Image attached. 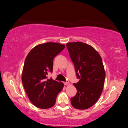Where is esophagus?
Returning a JSON list of instances; mask_svg holds the SVG:
<instances>
[{"label":"esophagus","instance_id":"1","mask_svg":"<svg viewBox=\"0 0 128 128\" xmlns=\"http://www.w3.org/2000/svg\"><path fill=\"white\" fill-rule=\"evenodd\" d=\"M64 84H65V85H68V84H69V82H64Z\"/></svg>","mask_w":128,"mask_h":128}]
</instances>
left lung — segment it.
<instances>
[{"label": "left lung", "instance_id": "left-lung-1", "mask_svg": "<svg viewBox=\"0 0 128 128\" xmlns=\"http://www.w3.org/2000/svg\"><path fill=\"white\" fill-rule=\"evenodd\" d=\"M74 66L78 83H74L78 90L71 98V104L76 109L86 110L93 106L103 90L106 73L102 59L97 50L81 42L66 44Z\"/></svg>", "mask_w": 128, "mask_h": 128}]
</instances>
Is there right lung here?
<instances>
[{
  "label": "right lung",
  "instance_id": "right-lung-1",
  "mask_svg": "<svg viewBox=\"0 0 128 128\" xmlns=\"http://www.w3.org/2000/svg\"><path fill=\"white\" fill-rule=\"evenodd\" d=\"M65 48L64 45L46 42L36 45L26 57L22 73V83L31 102L36 107L47 109L56 102L64 87L62 82L47 79L53 70L54 59Z\"/></svg>",
  "mask_w": 128,
  "mask_h": 128
}]
</instances>
